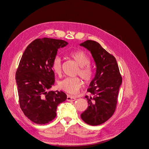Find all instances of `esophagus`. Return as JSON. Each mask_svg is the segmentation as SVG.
<instances>
[{
    "label": "esophagus",
    "mask_w": 149,
    "mask_h": 149,
    "mask_svg": "<svg viewBox=\"0 0 149 149\" xmlns=\"http://www.w3.org/2000/svg\"><path fill=\"white\" fill-rule=\"evenodd\" d=\"M76 100V96H71V95H68L66 97V100L68 101H73Z\"/></svg>",
    "instance_id": "1"
}]
</instances>
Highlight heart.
I'll list each match as a JSON object with an SVG mask.
<instances>
[{"label": "heart", "mask_w": 149, "mask_h": 149, "mask_svg": "<svg viewBox=\"0 0 149 149\" xmlns=\"http://www.w3.org/2000/svg\"><path fill=\"white\" fill-rule=\"evenodd\" d=\"M70 56L79 66L78 74L85 83H89L93 79V72L88 65L90 60L87 54L83 51H75L70 53ZM61 59L60 56H56L52 63L53 71L57 74L61 72ZM82 81L78 77L66 78L58 83V87L63 91L71 94L77 93L82 86Z\"/></svg>", "instance_id": "1"}]
</instances>
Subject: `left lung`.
Returning <instances> with one entry per match:
<instances>
[{
  "label": "left lung",
  "instance_id": "left-lung-1",
  "mask_svg": "<svg viewBox=\"0 0 149 149\" xmlns=\"http://www.w3.org/2000/svg\"><path fill=\"white\" fill-rule=\"evenodd\" d=\"M80 45L89 49L96 66L95 76L87 90L92 95L85 96L88 107L81 118L89 125H98L105 123L115 112L123 79L116 58L98 42L86 40Z\"/></svg>",
  "mask_w": 149,
  "mask_h": 149
}]
</instances>
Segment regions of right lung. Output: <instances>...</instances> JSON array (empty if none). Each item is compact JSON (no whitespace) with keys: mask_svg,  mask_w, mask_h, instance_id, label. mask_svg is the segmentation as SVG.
I'll return each instance as SVG.
<instances>
[{"mask_svg":"<svg viewBox=\"0 0 149 149\" xmlns=\"http://www.w3.org/2000/svg\"><path fill=\"white\" fill-rule=\"evenodd\" d=\"M68 42L63 40L35 39L26 47L16 71L20 106L33 123L45 124L56 116V108L66 100L63 91H47L55 82L52 63L60 48Z\"/></svg>","mask_w":149,"mask_h":149,"instance_id":"add662e5","label":"right lung"}]
</instances>
